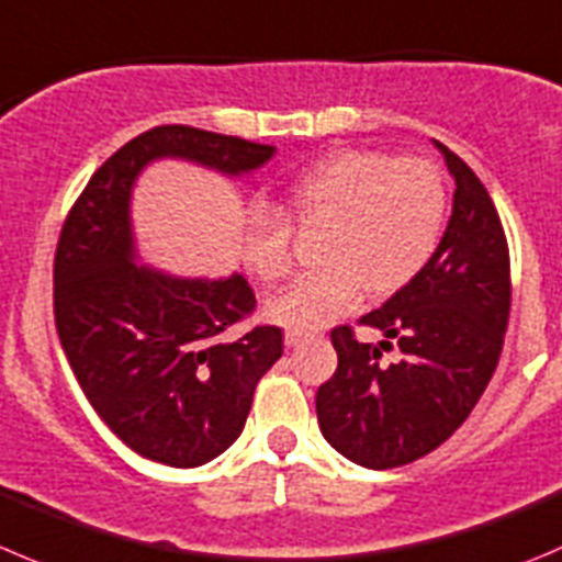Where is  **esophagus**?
<instances>
[{"mask_svg": "<svg viewBox=\"0 0 562 562\" xmlns=\"http://www.w3.org/2000/svg\"><path fill=\"white\" fill-rule=\"evenodd\" d=\"M304 340H307V335H304V331H293V329H288V331H285V346H288V348L302 346Z\"/></svg>", "mask_w": 562, "mask_h": 562, "instance_id": "1", "label": "esophagus"}]
</instances>
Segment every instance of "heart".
Instances as JSON below:
<instances>
[{
  "label": "heart",
  "mask_w": 562,
  "mask_h": 562,
  "mask_svg": "<svg viewBox=\"0 0 562 562\" xmlns=\"http://www.w3.org/2000/svg\"><path fill=\"white\" fill-rule=\"evenodd\" d=\"M448 194L426 159H390L379 150H340L299 172L282 194L285 220L326 225L318 260L266 302V315L293 331H315L357 307L364 288L390 296L426 269L445 225ZM280 214L249 209L241 260L260 282L291 271V227Z\"/></svg>",
  "instance_id": "1"
}]
</instances>
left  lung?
I'll use <instances>...</instances> for the list:
<instances>
[{
	"label": "left lung",
	"mask_w": 562,
	"mask_h": 562,
	"mask_svg": "<svg viewBox=\"0 0 562 562\" xmlns=\"http://www.w3.org/2000/svg\"><path fill=\"white\" fill-rule=\"evenodd\" d=\"M456 181L453 214L428 266L359 324L384 331L359 342L331 329L337 370L318 386L326 442L368 470L412 464L470 417L499 362L510 313V258L503 222L481 178L442 143ZM395 339L402 359L381 363Z\"/></svg>",
	"instance_id": "obj_1"
}]
</instances>
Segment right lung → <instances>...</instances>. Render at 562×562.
<instances>
[{"label": "right lung", "mask_w": 562, "mask_h": 562, "mask_svg": "<svg viewBox=\"0 0 562 562\" xmlns=\"http://www.w3.org/2000/svg\"><path fill=\"white\" fill-rule=\"evenodd\" d=\"M271 145L192 125H156L109 156L70 209L54 255V321L76 381L134 453L209 464L244 431L260 375L282 357L280 326L227 329L255 310L241 274L176 277L139 263L131 194L159 159L249 176Z\"/></svg>", "instance_id": "1"}]
</instances>
